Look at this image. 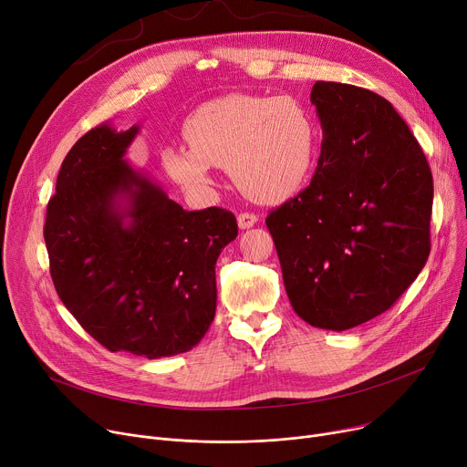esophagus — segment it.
<instances>
[{"instance_id": "esophagus-1", "label": "esophagus", "mask_w": 467, "mask_h": 467, "mask_svg": "<svg viewBox=\"0 0 467 467\" xmlns=\"http://www.w3.org/2000/svg\"><path fill=\"white\" fill-rule=\"evenodd\" d=\"M258 223V216L254 213H239L237 216V224L241 230H249Z\"/></svg>"}]
</instances>
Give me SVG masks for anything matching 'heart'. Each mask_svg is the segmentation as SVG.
<instances>
[{"mask_svg":"<svg viewBox=\"0 0 467 467\" xmlns=\"http://www.w3.org/2000/svg\"><path fill=\"white\" fill-rule=\"evenodd\" d=\"M188 145L161 149L166 171L190 192L213 184V166L256 202H281L304 188L318 160V126L294 96L230 94L200 105L184 122Z\"/></svg>","mask_w":467,"mask_h":467,"instance_id":"b5f03b06","label":"heart"}]
</instances>
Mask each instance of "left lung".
Wrapping results in <instances>:
<instances>
[{"label": "left lung", "mask_w": 467, "mask_h": 467, "mask_svg": "<svg viewBox=\"0 0 467 467\" xmlns=\"http://www.w3.org/2000/svg\"><path fill=\"white\" fill-rule=\"evenodd\" d=\"M322 147L311 184L265 218L299 318L343 332L390 309L430 254L426 156L382 96L317 80Z\"/></svg>", "instance_id": "1"}]
</instances>
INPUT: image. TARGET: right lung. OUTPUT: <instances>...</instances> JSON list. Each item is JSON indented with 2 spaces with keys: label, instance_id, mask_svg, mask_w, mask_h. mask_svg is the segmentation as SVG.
<instances>
[{
  "label": "right lung",
  "instance_id": "obj_1",
  "mask_svg": "<svg viewBox=\"0 0 467 467\" xmlns=\"http://www.w3.org/2000/svg\"><path fill=\"white\" fill-rule=\"evenodd\" d=\"M140 126L92 128L62 161L45 244L62 304L105 348L145 358L196 347L214 318V264L234 213L184 211L126 152Z\"/></svg>",
  "mask_w": 467,
  "mask_h": 467
}]
</instances>
